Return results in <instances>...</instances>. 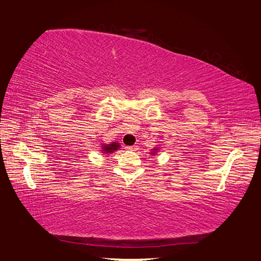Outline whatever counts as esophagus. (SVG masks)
<instances>
[{
  "label": "esophagus",
  "mask_w": 261,
  "mask_h": 261,
  "mask_svg": "<svg viewBox=\"0 0 261 261\" xmlns=\"http://www.w3.org/2000/svg\"><path fill=\"white\" fill-rule=\"evenodd\" d=\"M126 150H129V151H136V150H137V145H132V146H126Z\"/></svg>",
  "instance_id": "obj_1"
}]
</instances>
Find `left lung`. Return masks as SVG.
<instances>
[{"label": "left lung", "mask_w": 261, "mask_h": 261, "mask_svg": "<svg viewBox=\"0 0 261 261\" xmlns=\"http://www.w3.org/2000/svg\"><path fill=\"white\" fill-rule=\"evenodd\" d=\"M156 152H158V148H153V151L151 152V154H152V155H155Z\"/></svg>", "instance_id": "left-lung-1"}]
</instances>
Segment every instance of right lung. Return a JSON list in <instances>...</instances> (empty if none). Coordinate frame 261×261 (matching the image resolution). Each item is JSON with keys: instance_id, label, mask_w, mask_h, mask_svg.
I'll list each match as a JSON object with an SVG mask.
<instances>
[{"instance_id": "right-lung-1", "label": "right lung", "mask_w": 261, "mask_h": 261, "mask_svg": "<svg viewBox=\"0 0 261 261\" xmlns=\"http://www.w3.org/2000/svg\"><path fill=\"white\" fill-rule=\"evenodd\" d=\"M119 147H120L119 143L113 142V143H111V144H103L102 145V150H101V151H102V153H105V154H108V153H113V152L117 151Z\"/></svg>"}]
</instances>
